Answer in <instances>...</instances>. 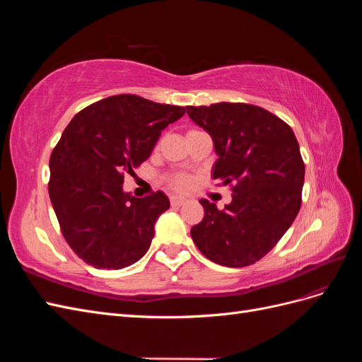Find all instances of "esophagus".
Wrapping results in <instances>:
<instances>
[{
	"mask_svg": "<svg viewBox=\"0 0 362 362\" xmlns=\"http://www.w3.org/2000/svg\"><path fill=\"white\" fill-rule=\"evenodd\" d=\"M185 202H187V199H185L184 196H177V194L170 196V204H172L173 206H181V205H184Z\"/></svg>",
	"mask_w": 362,
	"mask_h": 362,
	"instance_id": "esophagus-1",
	"label": "esophagus"
}]
</instances>
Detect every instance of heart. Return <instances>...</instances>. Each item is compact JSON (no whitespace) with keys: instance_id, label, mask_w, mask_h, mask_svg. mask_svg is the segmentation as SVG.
<instances>
[{"instance_id":"1","label":"heart","mask_w":362,"mask_h":362,"mask_svg":"<svg viewBox=\"0 0 362 362\" xmlns=\"http://www.w3.org/2000/svg\"><path fill=\"white\" fill-rule=\"evenodd\" d=\"M169 184H170V187L175 190H185L190 187L192 178L187 173H175L173 177H170Z\"/></svg>"}]
</instances>
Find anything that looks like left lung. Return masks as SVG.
Listing matches in <instances>:
<instances>
[{
    "instance_id": "obj_1",
    "label": "left lung",
    "mask_w": 362,
    "mask_h": 362,
    "mask_svg": "<svg viewBox=\"0 0 362 362\" xmlns=\"http://www.w3.org/2000/svg\"><path fill=\"white\" fill-rule=\"evenodd\" d=\"M187 115L213 139L218 157L213 180L233 190L223 210L199 201L204 218L192 228L193 242L216 264H254L276 246L300 210L305 164L298 139L284 120L252 104L189 105Z\"/></svg>"
}]
</instances>
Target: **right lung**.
<instances>
[{
    "instance_id": "1",
    "label": "right lung",
    "mask_w": 362,
    "mask_h": 362,
    "mask_svg": "<svg viewBox=\"0 0 362 362\" xmlns=\"http://www.w3.org/2000/svg\"><path fill=\"white\" fill-rule=\"evenodd\" d=\"M184 113L180 105L116 95L86 107L63 131L49 158L48 192L64 240L87 264L119 270L148 252L170 204L163 192L125 193L124 177Z\"/></svg>"
}]
</instances>
